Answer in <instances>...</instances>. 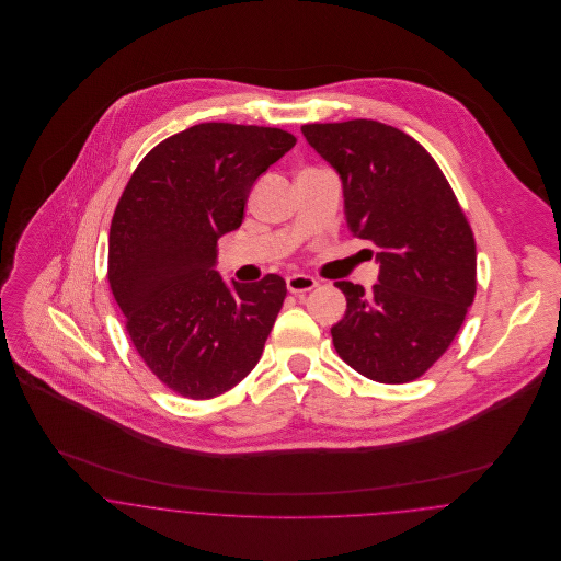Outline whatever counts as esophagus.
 Here are the masks:
<instances>
[{
	"label": "esophagus",
	"mask_w": 561,
	"mask_h": 561,
	"mask_svg": "<svg viewBox=\"0 0 561 561\" xmlns=\"http://www.w3.org/2000/svg\"><path fill=\"white\" fill-rule=\"evenodd\" d=\"M318 287V280L309 274H291L287 276V289L291 294H305V291H311Z\"/></svg>",
	"instance_id": "obj_1"
}]
</instances>
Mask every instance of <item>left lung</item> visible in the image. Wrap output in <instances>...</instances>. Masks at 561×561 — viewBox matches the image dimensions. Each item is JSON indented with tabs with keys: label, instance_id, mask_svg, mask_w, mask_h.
I'll return each instance as SVG.
<instances>
[{
	"label": "left lung",
	"instance_id": "8db88e82",
	"mask_svg": "<svg viewBox=\"0 0 561 561\" xmlns=\"http://www.w3.org/2000/svg\"><path fill=\"white\" fill-rule=\"evenodd\" d=\"M302 134L341 176L350 231L378 248L371 294L334 283L347 300L330 328L334 350L369 380L412 382L447 352L473 305V231L438 163L400 129L356 118Z\"/></svg>",
	"mask_w": 561,
	"mask_h": 561
}]
</instances>
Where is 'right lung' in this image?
I'll use <instances>...</instances> for the list:
<instances>
[{"mask_svg": "<svg viewBox=\"0 0 561 561\" xmlns=\"http://www.w3.org/2000/svg\"><path fill=\"white\" fill-rule=\"evenodd\" d=\"M296 138L276 127L201 123L134 170L112 218L107 280L147 367L174 393L209 400L254 369L287 296L278 274L225 283L218 240L243 220L254 181Z\"/></svg>", "mask_w": 561, "mask_h": 561, "instance_id": "obj_1", "label": "right lung"}]
</instances>
